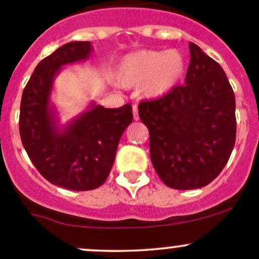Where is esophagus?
Returning <instances> with one entry per match:
<instances>
[{"label": "esophagus", "mask_w": 259, "mask_h": 259, "mask_svg": "<svg viewBox=\"0 0 259 259\" xmlns=\"http://www.w3.org/2000/svg\"><path fill=\"white\" fill-rule=\"evenodd\" d=\"M133 115H134V120H139V113H138L137 105H133Z\"/></svg>", "instance_id": "obj_1"}]
</instances>
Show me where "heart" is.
<instances>
[{"mask_svg": "<svg viewBox=\"0 0 259 259\" xmlns=\"http://www.w3.org/2000/svg\"><path fill=\"white\" fill-rule=\"evenodd\" d=\"M185 74V60L178 51H139L127 55L117 66V82L125 88L142 85L148 99H160L178 86Z\"/></svg>", "mask_w": 259, "mask_h": 259, "instance_id": "heart-1", "label": "heart"}]
</instances>
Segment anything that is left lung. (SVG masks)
Here are the masks:
<instances>
[{
  "instance_id": "obj_1",
  "label": "left lung",
  "mask_w": 259,
  "mask_h": 259,
  "mask_svg": "<svg viewBox=\"0 0 259 259\" xmlns=\"http://www.w3.org/2000/svg\"><path fill=\"white\" fill-rule=\"evenodd\" d=\"M184 85L142 101L150 158L161 182L179 190L205 187L219 176L236 143V98L221 65L195 44Z\"/></svg>"
}]
</instances>
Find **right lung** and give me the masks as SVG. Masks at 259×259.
I'll return each mask as SVG.
<instances>
[{
    "label": "right lung",
    "instance_id": "right-lung-1",
    "mask_svg": "<svg viewBox=\"0 0 259 259\" xmlns=\"http://www.w3.org/2000/svg\"><path fill=\"white\" fill-rule=\"evenodd\" d=\"M91 51L89 41H74L41 60L23 89L20 108L21 140L33 165L52 184L77 192L104 184L120 138L133 121L130 104L105 109L93 103L66 126L57 125L50 104L55 76L64 65L83 61Z\"/></svg>",
    "mask_w": 259,
    "mask_h": 259
}]
</instances>
